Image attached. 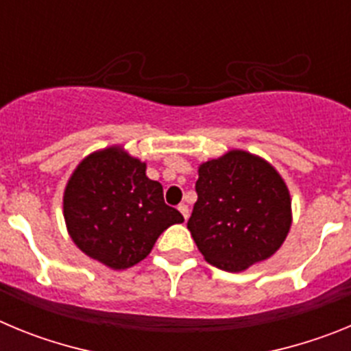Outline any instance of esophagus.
Instances as JSON below:
<instances>
[{"label":"esophagus","mask_w":351,"mask_h":351,"mask_svg":"<svg viewBox=\"0 0 351 351\" xmlns=\"http://www.w3.org/2000/svg\"><path fill=\"white\" fill-rule=\"evenodd\" d=\"M178 209H179V213L184 216V219H188V216H190V209H188V206H186V204H179Z\"/></svg>","instance_id":"esophagus-1"}]
</instances>
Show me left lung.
<instances>
[{
  "label": "left lung",
  "instance_id": "1",
  "mask_svg": "<svg viewBox=\"0 0 351 351\" xmlns=\"http://www.w3.org/2000/svg\"><path fill=\"white\" fill-rule=\"evenodd\" d=\"M188 230L204 258L241 272L267 260L291 225L290 193L278 170L246 151H228L198 167Z\"/></svg>",
  "mask_w": 351,
  "mask_h": 351
}]
</instances>
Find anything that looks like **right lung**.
Here are the masks:
<instances>
[{"mask_svg":"<svg viewBox=\"0 0 351 351\" xmlns=\"http://www.w3.org/2000/svg\"><path fill=\"white\" fill-rule=\"evenodd\" d=\"M63 213L77 247L116 271L144 260L161 232L184 221L163 200V186L145 176V163L117 145L80 161L64 190Z\"/></svg>","mask_w":351,"mask_h":351,"instance_id":"1","label":"right lung"}]
</instances>
